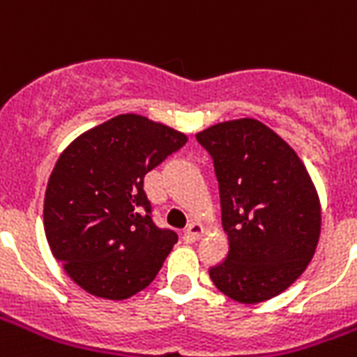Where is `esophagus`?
I'll list each match as a JSON object with an SVG mask.
<instances>
[{"label":"esophagus","instance_id":"obj_1","mask_svg":"<svg viewBox=\"0 0 357 357\" xmlns=\"http://www.w3.org/2000/svg\"><path fill=\"white\" fill-rule=\"evenodd\" d=\"M202 233H204V227H202L201 224L193 222V224L187 225V229L183 231V239H185L187 243H195V241L201 239Z\"/></svg>","mask_w":357,"mask_h":357}]
</instances>
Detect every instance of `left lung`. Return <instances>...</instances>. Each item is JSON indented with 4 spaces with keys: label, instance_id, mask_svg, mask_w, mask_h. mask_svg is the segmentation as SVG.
I'll list each match as a JSON object with an SVG mask.
<instances>
[{
    "label": "left lung",
    "instance_id": "left-lung-1",
    "mask_svg": "<svg viewBox=\"0 0 357 357\" xmlns=\"http://www.w3.org/2000/svg\"><path fill=\"white\" fill-rule=\"evenodd\" d=\"M197 141L214 162L229 243L210 279L237 302L273 298L314 258L321 231L314 183L298 155L255 118L210 126Z\"/></svg>",
    "mask_w": 357,
    "mask_h": 357
}]
</instances>
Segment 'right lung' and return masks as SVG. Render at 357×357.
I'll use <instances>...</instances> for the list:
<instances>
[{
    "instance_id": "right-lung-1",
    "label": "right lung",
    "mask_w": 357,
    "mask_h": 357,
    "mask_svg": "<svg viewBox=\"0 0 357 357\" xmlns=\"http://www.w3.org/2000/svg\"><path fill=\"white\" fill-rule=\"evenodd\" d=\"M185 143L187 135L168 126L120 114L59 156L45 189V237L84 291L124 300L155 279L178 233L155 224L143 181Z\"/></svg>"
}]
</instances>
